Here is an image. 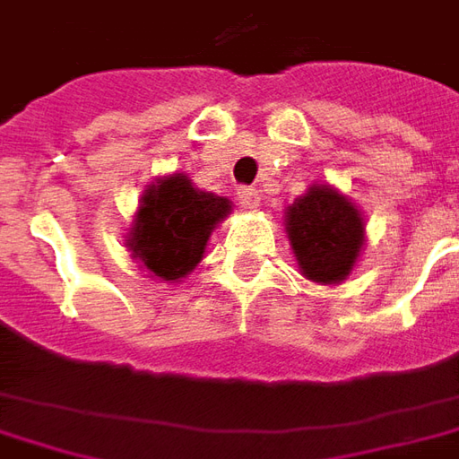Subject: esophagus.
<instances>
[{
    "label": "esophagus",
    "instance_id": "1",
    "mask_svg": "<svg viewBox=\"0 0 459 459\" xmlns=\"http://www.w3.org/2000/svg\"><path fill=\"white\" fill-rule=\"evenodd\" d=\"M238 204L243 208H258L261 206V194L251 186H240L238 188Z\"/></svg>",
    "mask_w": 459,
    "mask_h": 459
}]
</instances>
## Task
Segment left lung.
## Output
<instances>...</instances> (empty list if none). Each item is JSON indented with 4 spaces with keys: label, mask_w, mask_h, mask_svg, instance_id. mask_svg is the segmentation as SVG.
Returning a JSON list of instances; mask_svg holds the SVG:
<instances>
[{
    "label": "left lung",
    "mask_w": 459,
    "mask_h": 459,
    "mask_svg": "<svg viewBox=\"0 0 459 459\" xmlns=\"http://www.w3.org/2000/svg\"><path fill=\"white\" fill-rule=\"evenodd\" d=\"M288 238L307 281L341 283L363 246V219L328 186H313L288 208Z\"/></svg>",
    "instance_id": "obj_1"
}]
</instances>
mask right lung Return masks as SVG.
I'll return each mask as SVG.
<instances>
[{
	"label": "right lung",
	"instance_id": "add662e5",
	"mask_svg": "<svg viewBox=\"0 0 459 459\" xmlns=\"http://www.w3.org/2000/svg\"><path fill=\"white\" fill-rule=\"evenodd\" d=\"M229 211V198L198 191L181 174L169 176L143 194L126 246L146 271L178 281L204 258L211 230Z\"/></svg>",
	"mask_w": 459,
	"mask_h": 459
}]
</instances>
